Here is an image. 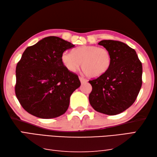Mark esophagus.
<instances>
[{
    "mask_svg": "<svg viewBox=\"0 0 157 157\" xmlns=\"http://www.w3.org/2000/svg\"><path fill=\"white\" fill-rule=\"evenodd\" d=\"M79 80H80V82H82V83H84V82H86V79H85V78H82V77H79Z\"/></svg>",
    "mask_w": 157,
    "mask_h": 157,
    "instance_id": "esophagus-1",
    "label": "esophagus"
}]
</instances>
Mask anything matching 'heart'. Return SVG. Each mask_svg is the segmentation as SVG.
Here are the masks:
<instances>
[{
	"label": "heart",
	"instance_id": "obj_1",
	"mask_svg": "<svg viewBox=\"0 0 157 157\" xmlns=\"http://www.w3.org/2000/svg\"><path fill=\"white\" fill-rule=\"evenodd\" d=\"M61 59L64 66L71 72L78 70L81 63L82 71L90 78L104 75L109 69L112 62L109 50L92 45H83L75 48L72 53L64 52Z\"/></svg>",
	"mask_w": 157,
	"mask_h": 157
}]
</instances>
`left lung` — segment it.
<instances>
[{
    "mask_svg": "<svg viewBox=\"0 0 157 157\" xmlns=\"http://www.w3.org/2000/svg\"><path fill=\"white\" fill-rule=\"evenodd\" d=\"M109 50L111 65L106 73L88 82L92 86L89 102L94 109L115 115L135 101L142 85V64L135 49L124 42L104 40L98 43Z\"/></svg>",
    "mask_w": 157,
    "mask_h": 157,
    "instance_id": "8db88e82",
    "label": "left lung"
}]
</instances>
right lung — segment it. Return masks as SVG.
Listing matches in <instances>:
<instances>
[{
	"instance_id": "add662e5",
	"label": "right lung",
	"mask_w": 157,
	"mask_h": 157,
	"mask_svg": "<svg viewBox=\"0 0 157 157\" xmlns=\"http://www.w3.org/2000/svg\"><path fill=\"white\" fill-rule=\"evenodd\" d=\"M75 45L56 36L44 38L22 53L16 69L15 93L22 108L42 119L66 112L70 97L80 86L78 75L66 69L61 57Z\"/></svg>"
}]
</instances>
